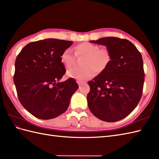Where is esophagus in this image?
I'll use <instances>...</instances> for the list:
<instances>
[{
    "label": "esophagus",
    "mask_w": 159,
    "mask_h": 159,
    "mask_svg": "<svg viewBox=\"0 0 159 159\" xmlns=\"http://www.w3.org/2000/svg\"><path fill=\"white\" fill-rule=\"evenodd\" d=\"M77 83H78V84L80 86V85H81V84H82L83 83V81H80V80H77Z\"/></svg>",
    "instance_id": "obj_1"
}]
</instances>
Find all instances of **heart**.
I'll list each match as a JSON object with an SVG mask.
<instances>
[{"instance_id": "obj_1", "label": "heart", "mask_w": 159, "mask_h": 159, "mask_svg": "<svg viewBox=\"0 0 159 159\" xmlns=\"http://www.w3.org/2000/svg\"><path fill=\"white\" fill-rule=\"evenodd\" d=\"M76 56H84L81 61L82 68H73L67 72L70 78L83 81L90 79L93 75V71L98 74L104 72L111 62V53L107 49H101L96 44L83 43L74 48ZM61 64L66 68L72 67L75 61V57L71 51L67 49L61 53Z\"/></svg>"}]
</instances>
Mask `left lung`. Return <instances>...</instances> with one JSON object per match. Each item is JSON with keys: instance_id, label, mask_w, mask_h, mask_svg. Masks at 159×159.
<instances>
[{"instance_id": "1", "label": "left lung", "mask_w": 159, "mask_h": 159, "mask_svg": "<svg viewBox=\"0 0 159 159\" xmlns=\"http://www.w3.org/2000/svg\"><path fill=\"white\" fill-rule=\"evenodd\" d=\"M90 42L106 46L112 59L104 72L88 82L89 108L102 120H120L135 109L142 98L144 82L142 55L127 39L104 37Z\"/></svg>"}]
</instances>
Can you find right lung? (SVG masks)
<instances>
[{"label":"right lung","mask_w":159,"mask_h":159,"mask_svg":"<svg viewBox=\"0 0 159 159\" xmlns=\"http://www.w3.org/2000/svg\"><path fill=\"white\" fill-rule=\"evenodd\" d=\"M72 43L40 40L28 43L17 55L13 76L17 96L24 108L38 119H51L65 112L79 88L72 78L59 82L66 72L60 55Z\"/></svg>","instance_id":"obj_1"}]
</instances>
